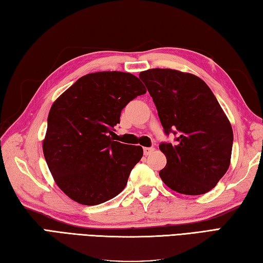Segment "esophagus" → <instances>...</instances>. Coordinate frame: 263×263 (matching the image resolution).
Masks as SVG:
<instances>
[{
  "label": "esophagus",
  "instance_id": "esophagus-1",
  "mask_svg": "<svg viewBox=\"0 0 263 263\" xmlns=\"http://www.w3.org/2000/svg\"><path fill=\"white\" fill-rule=\"evenodd\" d=\"M153 151H155V147H152V146H150V147H144V148H143V152H144V155H145V156H150Z\"/></svg>",
  "mask_w": 263,
  "mask_h": 263
}]
</instances>
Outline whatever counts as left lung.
Masks as SVG:
<instances>
[{"label": "left lung", "instance_id": "8db88e82", "mask_svg": "<svg viewBox=\"0 0 263 263\" xmlns=\"http://www.w3.org/2000/svg\"><path fill=\"white\" fill-rule=\"evenodd\" d=\"M157 107L165 135L167 163L159 175L172 190L202 195L214 187L230 165L234 134L210 87L193 74L170 68L140 73Z\"/></svg>", "mask_w": 263, "mask_h": 263}]
</instances>
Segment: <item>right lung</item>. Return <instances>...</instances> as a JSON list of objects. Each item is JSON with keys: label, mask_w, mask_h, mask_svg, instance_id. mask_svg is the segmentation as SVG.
Segmentation results:
<instances>
[{"label": "right lung", "mask_w": 263, "mask_h": 263, "mask_svg": "<svg viewBox=\"0 0 263 263\" xmlns=\"http://www.w3.org/2000/svg\"><path fill=\"white\" fill-rule=\"evenodd\" d=\"M145 92L130 73L97 72L79 79L52 104L43 153L57 185L71 199L98 205L125 189L143 148L110 135L122 108Z\"/></svg>", "instance_id": "1"}]
</instances>
